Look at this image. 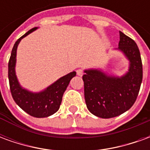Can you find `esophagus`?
<instances>
[{
  "label": "esophagus",
  "mask_w": 150,
  "mask_h": 150,
  "mask_svg": "<svg viewBox=\"0 0 150 150\" xmlns=\"http://www.w3.org/2000/svg\"><path fill=\"white\" fill-rule=\"evenodd\" d=\"M76 74H77L79 76H82V75H83V69H78V70L76 71Z\"/></svg>",
  "instance_id": "34e87169"
}]
</instances>
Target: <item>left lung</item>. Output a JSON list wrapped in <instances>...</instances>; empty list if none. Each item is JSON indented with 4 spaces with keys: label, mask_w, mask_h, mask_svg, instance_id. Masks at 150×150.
I'll use <instances>...</instances> for the list:
<instances>
[{
    "label": "left lung",
    "mask_w": 150,
    "mask_h": 150,
    "mask_svg": "<svg viewBox=\"0 0 150 150\" xmlns=\"http://www.w3.org/2000/svg\"><path fill=\"white\" fill-rule=\"evenodd\" d=\"M118 49L130 61L125 75L107 76L98 70L85 71L83 75L87 108L100 118L115 117L129 110L135 103L142 84V62L137 43L120 31Z\"/></svg>",
    "instance_id": "left-lung-1"
}]
</instances>
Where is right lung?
Listing matches in <instances>:
<instances>
[{
    "label": "right lung",
    "instance_id": "add662e5",
    "mask_svg": "<svg viewBox=\"0 0 150 150\" xmlns=\"http://www.w3.org/2000/svg\"><path fill=\"white\" fill-rule=\"evenodd\" d=\"M36 29L37 28L34 27L30 30L15 42L8 61V76L10 91L16 104L29 115L34 117L42 118L51 116L59 110L62 102V95L71 79L76 75V72L72 71L60 78L49 88H46L45 91L39 93H32L21 88L15 75L17 48L20 41Z\"/></svg>",
    "mask_w": 150,
    "mask_h": 150
}]
</instances>
